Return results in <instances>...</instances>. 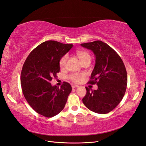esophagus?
Wrapping results in <instances>:
<instances>
[{
    "mask_svg": "<svg viewBox=\"0 0 146 146\" xmlns=\"http://www.w3.org/2000/svg\"><path fill=\"white\" fill-rule=\"evenodd\" d=\"M72 88H76L78 87V85H74V84H73V85H72Z\"/></svg>",
    "mask_w": 146,
    "mask_h": 146,
    "instance_id": "esophagus-1",
    "label": "esophagus"
}]
</instances>
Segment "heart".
I'll return each mask as SVG.
<instances>
[{
	"instance_id": "b5f03b06",
	"label": "heart",
	"mask_w": 146,
	"mask_h": 146,
	"mask_svg": "<svg viewBox=\"0 0 146 146\" xmlns=\"http://www.w3.org/2000/svg\"><path fill=\"white\" fill-rule=\"evenodd\" d=\"M76 55L82 63H84L85 61L88 60H91V55L86 51H84V50L78 51L76 52ZM67 59H68V55L66 54L63 55V57L60 58V60L59 65L60 68H62L65 66ZM68 78L70 80H72V81L74 82V83H78V82L81 81L82 78H83V75H82V74H79L76 73H73V74H71L70 75H69Z\"/></svg>"
}]
</instances>
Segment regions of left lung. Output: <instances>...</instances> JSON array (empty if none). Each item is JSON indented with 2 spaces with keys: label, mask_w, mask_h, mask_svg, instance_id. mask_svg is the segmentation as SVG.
I'll return each instance as SVG.
<instances>
[{
  "label": "left lung",
  "mask_w": 146,
  "mask_h": 146,
  "mask_svg": "<svg viewBox=\"0 0 146 146\" xmlns=\"http://www.w3.org/2000/svg\"><path fill=\"white\" fill-rule=\"evenodd\" d=\"M81 45L96 56V65L88 83L98 86L97 90L91 91L86 87L87 92L83 102L95 113H107L118 105L125 94L128 78L124 63L113 48L101 40Z\"/></svg>",
  "instance_id": "1"
}]
</instances>
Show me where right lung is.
Masks as SVG:
<instances>
[{
  "label": "right lung",
  "mask_w": 146,
  "mask_h": 146,
  "mask_svg": "<svg viewBox=\"0 0 146 146\" xmlns=\"http://www.w3.org/2000/svg\"><path fill=\"white\" fill-rule=\"evenodd\" d=\"M73 46L45 41L31 52L22 68L20 81L25 98L33 110L46 117H53L64 109L72 91L68 83L63 82L59 88L50 82L60 72V60Z\"/></svg>",
  "instance_id": "add662e5"
}]
</instances>
